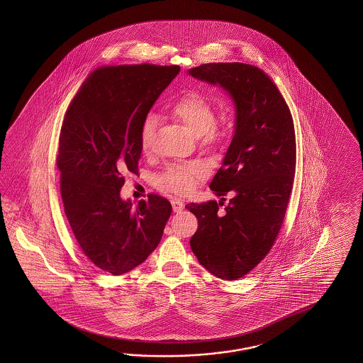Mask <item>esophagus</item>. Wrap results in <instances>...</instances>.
<instances>
[{"mask_svg":"<svg viewBox=\"0 0 363 363\" xmlns=\"http://www.w3.org/2000/svg\"><path fill=\"white\" fill-rule=\"evenodd\" d=\"M171 205H172L174 213H180V211H183V208H184V203L180 200L171 201Z\"/></svg>","mask_w":363,"mask_h":363,"instance_id":"obj_1","label":"esophagus"}]
</instances>
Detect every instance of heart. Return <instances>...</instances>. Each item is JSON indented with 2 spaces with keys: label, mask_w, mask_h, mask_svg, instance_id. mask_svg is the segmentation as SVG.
<instances>
[{
  "label": "heart",
  "mask_w": 363,
  "mask_h": 363,
  "mask_svg": "<svg viewBox=\"0 0 363 363\" xmlns=\"http://www.w3.org/2000/svg\"><path fill=\"white\" fill-rule=\"evenodd\" d=\"M170 114L184 127L185 131L199 138L203 147H218L223 141L224 132L214 123L216 108L200 93H186L172 105ZM155 124V118L152 116H147L143 122L140 131V147L143 150H147L150 144ZM202 177L203 171L197 163L171 166L157 177V184L163 191L186 194L192 192Z\"/></svg>",
  "instance_id": "b5f03b06"
}]
</instances>
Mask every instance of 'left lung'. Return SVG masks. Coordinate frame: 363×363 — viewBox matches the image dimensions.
I'll return each mask as SVG.
<instances>
[{
    "mask_svg": "<svg viewBox=\"0 0 363 363\" xmlns=\"http://www.w3.org/2000/svg\"><path fill=\"white\" fill-rule=\"evenodd\" d=\"M188 74L220 85L236 110L231 144L210 183L220 201L185 208L199 219L191 239L199 262L216 278L238 280L270 252L284 220L296 171L294 121L277 85L255 66L205 63Z\"/></svg>",
    "mask_w": 363,
    "mask_h": 363,
    "instance_id": "obj_1",
    "label": "left lung"
}]
</instances>
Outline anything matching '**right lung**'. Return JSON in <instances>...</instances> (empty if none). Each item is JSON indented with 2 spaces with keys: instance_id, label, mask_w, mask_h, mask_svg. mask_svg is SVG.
Segmentation results:
<instances>
[{
  "instance_id": "add662e5",
  "label": "right lung",
  "mask_w": 363,
  "mask_h": 363,
  "mask_svg": "<svg viewBox=\"0 0 363 363\" xmlns=\"http://www.w3.org/2000/svg\"><path fill=\"white\" fill-rule=\"evenodd\" d=\"M179 66L101 67L71 101L60 133L65 214L91 262L113 275L133 270L162 239L171 203L157 194L133 205L121 197L122 174L136 172L140 131Z\"/></svg>"
}]
</instances>
